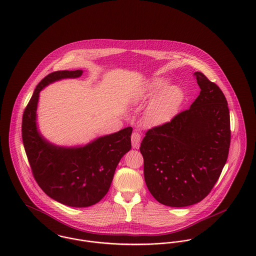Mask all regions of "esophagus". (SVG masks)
I'll return each instance as SVG.
<instances>
[{"label":"esophagus","mask_w":256,"mask_h":256,"mask_svg":"<svg viewBox=\"0 0 256 256\" xmlns=\"http://www.w3.org/2000/svg\"><path fill=\"white\" fill-rule=\"evenodd\" d=\"M131 142H132V146L134 148H139L140 146V143H141V134L139 131H134L132 133V136H131Z\"/></svg>","instance_id":"obj_1"}]
</instances>
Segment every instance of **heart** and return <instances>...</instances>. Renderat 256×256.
<instances>
[{"mask_svg":"<svg viewBox=\"0 0 256 256\" xmlns=\"http://www.w3.org/2000/svg\"><path fill=\"white\" fill-rule=\"evenodd\" d=\"M168 86L166 78L154 80L142 94L133 100V102L138 104L155 98L146 110V121L150 125H162L170 121L182 102V90L176 86Z\"/></svg>","mask_w":256,"mask_h":256,"instance_id":"b5f03b06","label":"heart"}]
</instances>
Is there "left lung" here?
<instances>
[{"instance_id":"8db88e82","label":"left lung","mask_w":256,"mask_h":256,"mask_svg":"<svg viewBox=\"0 0 256 256\" xmlns=\"http://www.w3.org/2000/svg\"><path fill=\"white\" fill-rule=\"evenodd\" d=\"M200 88L190 108L148 130L140 152L154 198L170 207L202 201L219 180L230 143V111L219 86L195 72Z\"/></svg>"}]
</instances>
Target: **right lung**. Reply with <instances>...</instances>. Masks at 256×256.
Masks as SVG:
<instances>
[{
	"mask_svg": "<svg viewBox=\"0 0 256 256\" xmlns=\"http://www.w3.org/2000/svg\"><path fill=\"white\" fill-rule=\"evenodd\" d=\"M82 74V70H65L46 76L24 110L22 125L24 146L39 187L57 202L80 208L94 205L108 192L118 162L131 148L132 134V127H127L78 146H56L40 134L39 92L56 80Z\"/></svg>",
	"mask_w": 256,
	"mask_h": 256,
	"instance_id": "1",
	"label": "right lung"
}]
</instances>
